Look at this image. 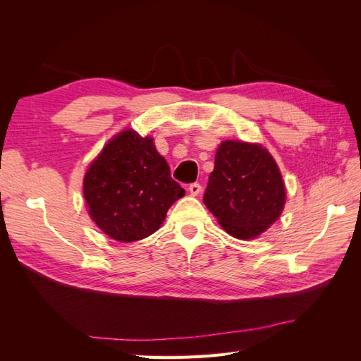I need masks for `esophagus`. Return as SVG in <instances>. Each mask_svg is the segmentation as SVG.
<instances>
[{
	"mask_svg": "<svg viewBox=\"0 0 361 361\" xmlns=\"http://www.w3.org/2000/svg\"><path fill=\"white\" fill-rule=\"evenodd\" d=\"M190 192H191V195H199L200 192H202V185L200 183H197V182H194V183H191L190 185Z\"/></svg>",
	"mask_w": 361,
	"mask_h": 361,
	"instance_id": "34e87169",
	"label": "esophagus"
}]
</instances>
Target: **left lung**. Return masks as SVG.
<instances>
[{
	"label": "left lung",
	"instance_id": "obj_1",
	"mask_svg": "<svg viewBox=\"0 0 361 361\" xmlns=\"http://www.w3.org/2000/svg\"><path fill=\"white\" fill-rule=\"evenodd\" d=\"M280 170L259 145L223 141L203 202L227 233L251 239L274 223L285 206Z\"/></svg>",
	"mask_w": 361,
	"mask_h": 361
}]
</instances>
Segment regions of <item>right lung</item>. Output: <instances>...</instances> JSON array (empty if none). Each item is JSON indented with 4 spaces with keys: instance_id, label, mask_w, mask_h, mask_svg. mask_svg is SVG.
<instances>
[{
    "instance_id": "1",
    "label": "right lung",
    "mask_w": 361,
    "mask_h": 361,
    "mask_svg": "<svg viewBox=\"0 0 361 361\" xmlns=\"http://www.w3.org/2000/svg\"><path fill=\"white\" fill-rule=\"evenodd\" d=\"M185 190L171 179L170 167L150 137L134 130L116 135L89 167L84 199L97 227L120 243L157 232L169 207Z\"/></svg>"
}]
</instances>
